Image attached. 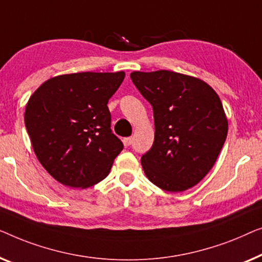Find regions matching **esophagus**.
Returning a JSON list of instances; mask_svg holds the SVG:
<instances>
[{
  "instance_id": "esophagus-1",
  "label": "esophagus",
  "mask_w": 262,
  "mask_h": 262,
  "mask_svg": "<svg viewBox=\"0 0 262 262\" xmlns=\"http://www.w3.org/2000/svg\"><path fill=\"white\" fill-rule=\"evenodd\" d=\"M132 142H133V138H124L123 139L124 146H130Z\"/></svg>"
}]
</instances>
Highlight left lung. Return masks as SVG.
<instances>
[{
    "label": "left lung",
    "instance_id": "obj_1",
    "mask_svg": "<svg viewBox=\"0 0 262 262\" xmlns=\"http://www.w3.org/2000/svg\"><path fill=\"white\" fill-rule=\"evenodd\" d=\"M153 108L154 142L141 157L147 178L168 192H182L201 182L224 145L228 121L211 86L167 70L130 73Z\"/></svg>",
    "mask_w": 262,
    "mask_h": 262
}]
</instances>
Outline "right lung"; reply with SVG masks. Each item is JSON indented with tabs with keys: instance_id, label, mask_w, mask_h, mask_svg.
<instances>
[{
	"instance_id": "1",
	"label": "right lung",
	"mask_w": 262,
	"mask_h": 262,
	"mask_svg": "<svg viewBox=\"0 0 262 262\" xmlns=\"http://www.w3.org/2000/svg\"><path fill=\"white\" fill-rule=\"evenodd\" d=\"M123 79L122 71L62 75L31 96L26 128L40 164L59 183L85 189L109 174L123 143L106 104Z\"/></svg>"
}]
</instances>
